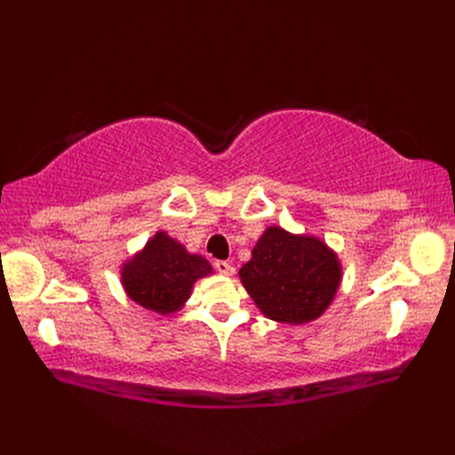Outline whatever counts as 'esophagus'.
I'll list each match as a JSON object with an SVG mask.
<instances>
[{"mask_svg": "<svg viewBox=\"0 0 455 455\" xmlns=\"http://www.w3.org/2000/svg\"><path fill=\"white\" fill-rule=\"evenodd\" d=\"M215 267H217V272L222 274V275H227V277L235 275V266H233V264H228V262H217Z\"/></svg>", "mask_w": 455, "mask_h": 455, "instance_id": "obj_1", "label": "esophagus"}]
</instances>
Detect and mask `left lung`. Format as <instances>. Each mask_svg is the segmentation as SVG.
I'll use <instances>...</instances> for the list:
<instances>
[{"label":"left lung","instance_id":"left-lung-1","mask_svg":"<svg viewBox=\"0 0 455 455\" xmlns=\"http://www.w3.org/2000/svg\"><path fill=\"white\" fill-rule=\"evenodd\" d=\"M238 277L269 321L307 324L332 305L342 283V262L323 238L272 225L258 238Z\"/></svg>","mask_w":455,"mask_h":455}]
</instances>
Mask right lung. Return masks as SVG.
I'll list each match as a JSON object with an SVG mask.
<instances>
[{"mask_svg":"<svg viewBox=\"0 0 455 455\" xmlns=\"http://www.w3.org/2000/svg\"><path fill=\"white\" fill-rule=\"evenodd\" d=\"M211 274L209 259L188 252L166 230H156L139 252L121 264V285L144 311L173 315L186 307L197 279Z\"/></svg>","mask_w":455,"mask_h":455,"instance_id":"add662e5","label":"right lung"}]
</instances>
